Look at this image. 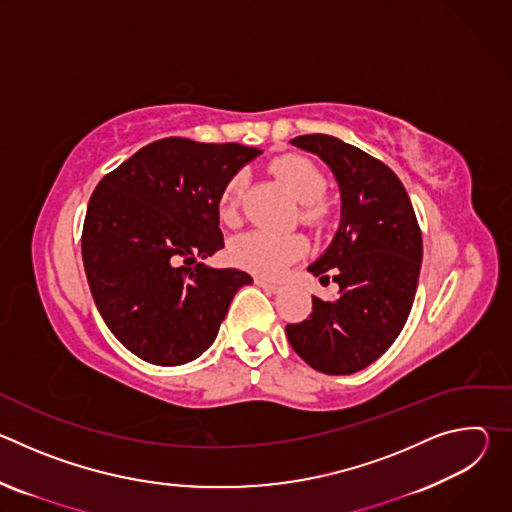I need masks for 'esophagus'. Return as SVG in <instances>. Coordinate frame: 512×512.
Listing matches in <instances>:
<instances>
[{"instance_id": "esophagus-1", "label": "esophagus", "mask_w": 512, "mask_h": 512, "mask_svg": "<svg viewBox=\"0 0 512 512\" xmlns=\"http://www.w3.org/2000/svg\"><path fill=\"white\" fill-rule=\"evenodd\" d=\"M255 283H257L259 287H263L265 291H269V294H277V291L281 289L277 283H273V281H269V279H265V277H255Z\"/></svg>"}]
</instances>
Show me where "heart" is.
I'll return each instance as SVG.
<instances>
[{
  "label": "heart",
  "instance_id": "1",
  "mask_svg": "<svg viewBox=\"0 0 512 512\" xmlns=\"http://www.w3.org/2000/svg\"><path fill=\"white\" fill-rule=\"evenodd\" d=\"M273 172L283 180V184L302 200V221L314 227H322L330 218V206L324 200L326 176L324 172L306 156L287 154L271 164ZM247 188V174L235 172L218 194V216L227 225L237 223L239 206ZM308 249V241L300 233H267L251 231L241 235L233 247L231 257L239 267L253 273L275 277L291 261L302 257Z\"/></svg>",
  "mask_w": 512,
  "mask_h": 512
}]
</instances>
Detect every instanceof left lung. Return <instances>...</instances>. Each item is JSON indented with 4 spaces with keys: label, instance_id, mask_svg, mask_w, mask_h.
<instances>
[{
    "label": "left lung",
    "instance_id": "8db88e82",
    "mask_svg": "<svg viewBox=\"0 0 512 512\" xmlns=\"http://www.w3.org/2000/svg\"><path fill=\"white\" fill-rule=\"evenodd\" d=\"M291 145L316 154L340 188V225L308 271L338 283V298L314 296L312 314L287 324V340L312 369L352 375L387 352L413 306L423 243L395 172L338 137L312 133Z\"/></svg>",
    "mask_w": 512,
    "mask_h": 512
}]
</instances>
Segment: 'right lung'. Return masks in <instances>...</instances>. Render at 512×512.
<instances>
[{"instance_id":"right-lung-1","label":"right lung","mask_w":512,"mask_h":512,"mask_svg":"<svg viewBox=\"0 0 512 512\" xmlns=\"http://www.w3.org/2000/svg\"><path fill=\"white\" fill-rule=\"evenodd\" d=\"M261 150L166 137L145 145L95 188L83 227L93 300L113 336L160 367L198 358L237 291L253 279L204 263L225 247L218 194Z\"/></svg>"}]
</instances>
